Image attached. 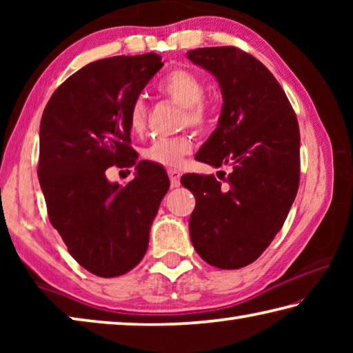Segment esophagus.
<instances>
[{
    "instance_id": "34e87169",
    "label": "esophagus",
    "mask_w": 353,
    "mask_h": 353,
    "mask_svg": "<svg viewBox=\"0 0 353 353\" xmlns=\"http://www.w3.org/2000/svg\"><path fill=\"white\" fill-rule=\"evenodd\" d=\"M168 176H170V181H171V187H179V185H181V171L176 170V168H170Z\"/></svg>"
}]
</instances>
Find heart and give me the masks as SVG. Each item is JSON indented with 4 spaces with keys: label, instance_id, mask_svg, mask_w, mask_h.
Returning a JSON list of instances; mask_svg holds the SVG:
<instances>
[{
    "label": "heart",
    "instance_id": "1",
    "mask_svg": "<svg viewBox=\"0 0 353 353\" xmlns=\"http://www.w3.org/2000/svg\"><path fill=\"white\" fill-rule=\"evenodd\" d=\"M159 92L182 107L183 126L204 128L210 119V107L205 104V85L201 77L188 70H172L159 82ZM148 107L143 98H137L129 109L128 124L134 134H140L146 128ZM193 149L190 135H177L171 139H155L145 148L143 155L149 162L162 166H176Z\"/></svg>",
    "mask_w": 353,
    "mask_h": 353
}]
</instances>
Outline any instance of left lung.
I'll list each match as a JSON object with an SVG mask.
<instances>
[{
  "mask_svg": "<svg viewBox=\"0 0 353 353\" xmlns=\"http://www.w3.org/2000/svg\"><path fill=\"white\" fill-rule=\"evenodd\" d=\"M191 62L216 77L223 93L218 128L196 160L232 172L185 174L196 198L190 236L196 252L219 270L255 261L282 229L301 177V134L296 113L276 77L235 46L188 51Z\"/></svg>",
  "mask_w": 353,
  "mask_h": 353,
  "instance_id": "obj_1",
  "label": "left lung"
}]
</instances>
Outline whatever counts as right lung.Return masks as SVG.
Masks as SVG:
<instances>
[{
	"label": "right lung",
	"mask_w": 353,
	"mask_h": 353,
	"mask_svg": "<svg viewBox=\"0 0 353 353\" xmlns=\"http://www.w3.org/2000/svg\"><path fill=\"white\" fill-rule=\"evenodd\" d=\"M163 67L154 52L82 67L57 87L40 121L39 181L48 216L71 256L98 277H118L141 261L149 230L170 188L162 166L137 160L129 109ZM135 165L126 185L105 171Z\"/></svg>",
	"instance_id": "right-lung-1"
}]
</instances>
